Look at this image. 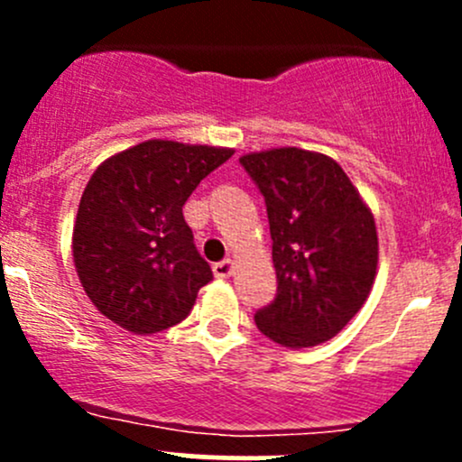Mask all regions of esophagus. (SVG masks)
<instances>
[{
	"mask_svg": "<svg viewBox=\"0 0 462 462\" xmlns=\"http://www.w3.org/2000/svg\"><path fill=\"white\" fill-rule=\"evenodd\" d=\"M212 273L217 279H227L232 273H235V261L232 259L218 261V263L212 265Z\"/></svg>",
	"mask_w": 462,
	"mask_h": 462,
	"instance_id": "34e87169",
	"label": "esophagus"
}]
</instances>
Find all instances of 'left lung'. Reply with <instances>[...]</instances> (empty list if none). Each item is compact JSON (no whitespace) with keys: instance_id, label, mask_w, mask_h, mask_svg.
I'll use <instances>...</instances> for the list:
<instances>
[{"instance_id":"obj_1","label":"left lung","mask_w":462,"mask_h":462,"mask_svg":"<svg viewBox=\"0 0 462 462\" xmlns=\"http://www.w3.org/2000/svg\"><path fill=\"white\" fill-rule=\"evenodd\" d=\"M268 209L277 297L254 321L273 342L310 348L357 315L377 274L371 208L330 156L274 147L239 158Z\"/></svg>"}]
</instances>
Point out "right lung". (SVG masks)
I'll list each match as a JSON object with an SVG mask.
<instances>
[{
  "label": "right lung",
  "mask_w": 462,
  "mask_h": 462,
  "mask_svg": "<svg viewBox=\"0 0 462 462\" xmlns=\"http://www.w3.org/2000/svg\"><path fill=\"white\" fill-rule=\"evenodd\" d=\"M235 153L176 141H144L97 165L73 223V263L97 310L134 335L180 324L212 279L194 248L183 205Z\"/></svg>",
  "instance_id": "1"
}]
</instances>
